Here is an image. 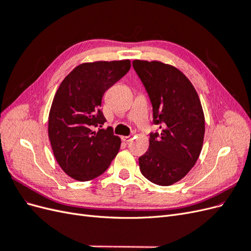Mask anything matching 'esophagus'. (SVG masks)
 I'll use <instances>...</instances> for the list:
<instances>
[{
    "mask_svg": "<svg viewBox=\"0 0 251 251\" xmlns=\"http://www.w3.org/2000/svg\"><path fill=\"white\" fill-rule=\"evenodd\" d=\"M121 139H123V141H125V142H128V141H131L133 139V135L123 136V137H121Z\"/></svg>",
    "mask_w": 251,
    "mask_h": 251,
    "instance_id": "obj_1",
    "label": "esophagus"
}]
</instances>
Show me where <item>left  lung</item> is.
<instances>
[{"label":"left lung","mask_w":251,"mask_h":251,"mask_svg":"<svg viewBox=\"0 0 251 251\" xmlns=\"http://www.w3.org/2000/svg\"><path fill=\"white\" fill-rule=\"evenodd\" d=\"M133 67L153 105L149 150L139 158L141 174L155 184L169 186L185 177L200 156L205 118L200 98L178 68L158 60L135 59Z\"/></svg>","instance_id":"left-lung-1"}]
</instances>
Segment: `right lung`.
Listing matches in <instances>:
<instances>
[{
	"instance_id": "1",
	"label": "right lung",
	"mask_w": 251,
	"mask_h": 251,
	"mask_svg": "<svg viewBox=\"0 0 251 251\" xmlns=\"http://www.w3.org/2000/svg\"><path fill=\"white\" fill-rule=\"evenodd\" d=\"M131 68L130 59L83 63L60 83L53 98L48 136L57 163L68 176L89 181L103 174L116 157L121 140L102 127L105 91Z\"/></svg>"
}]
</instances>
